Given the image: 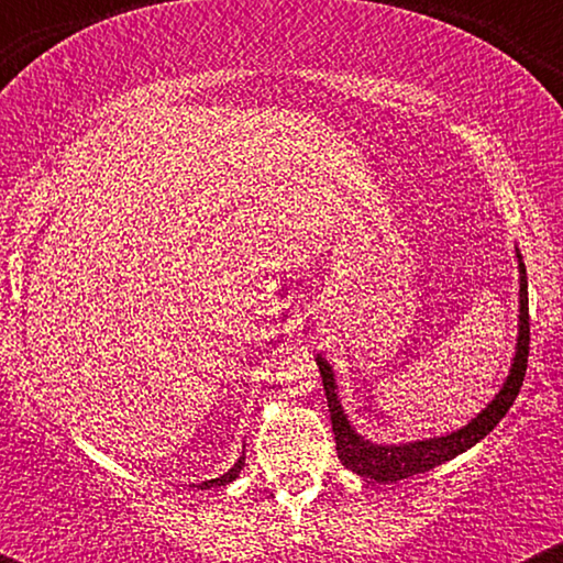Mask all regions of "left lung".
Returning a JSON list of instances; mask_svg holds the SVG:
<instances>
[{
    "label": "left lung",
    "instance_id": "left-lung-1",
    "mask_svg": "<svg viewBox=\"0 0 563 563\" xmlns=\"http://www.w3.org/2000/svg\"><path fill=\"white\" fill-rule=\"evenodd\" d=\"M519 269H521V314H519V346H516V360L510 367V376L503 386V391L493 399V405H487V410L482 416H476L466 429H461L457 434L426 439V442H412V444H399V448H386V444H373L365 442L363 437H357L349 426L344 410H341L339 397H335L333 386V371L325 360L318 357L322 389L328 397V410H331V423L335 434V450H339L341 463L354 474L365 476V479L376 482H399L407 479L412 474H423L442 466L450 457L461 455L468 448H474L479 439H484L489 431L500 423V418L506 416L508 407L514 405L516 394H519L521 384H525L527 373V357H529V296H527V267L521 262L519 254Z\"/></svg>",
    "mask_w": 563,
    "mask_h": 563
}]
</instances>
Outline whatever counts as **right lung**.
Returning a JSON list of instances; mask_svg holds the SVG:
<instances>
[{"label":"right lung","mask_w":563,"mask_h":563,"mask_svg":"<svg viewBox=\"0 0 563 563\" xmlns=\"http://www.w3.org/2000/svg\"><path fill=\"white\" fill-rule=\"evenodd\" d=\"M241 468H243V457H241V461H238V463H235V466H232V468L228 471V474H224V476H219V479H211V482H200V484H192V487H198V489H209V487H222V484H228V482H232V479H235V476H238V474H241Z\"/></svg>","instance_id":"obj_1"}]
</instances>
